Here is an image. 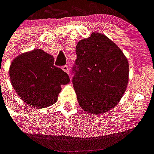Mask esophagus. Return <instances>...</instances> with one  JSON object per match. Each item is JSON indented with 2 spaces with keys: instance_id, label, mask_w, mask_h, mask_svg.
<instances>
[{
  "instance_id": "esophagus-1",
  "label": "esophagus",
  "mask_w": 154,
  "mask_h": 154,
  "mask_svg": "<svg viewBox=\"0 0 154 154\" xmlns=\"http://www.w3.org/2000/svg\"><path fill=\"white\" fill-rule=\"evenodd\" d=\"M62 69L64 72H66L67 73H68V72H69V68H68V65H63V66Z\"/></svg>"
}]
</instances>
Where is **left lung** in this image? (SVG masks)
Returning <instances> with one entry per match:
<instances>
[{
    "instance_id": "left-lung-1",
    "label": "left lung",
    "mask_w": 154,
    "mask_h": 154,
    "mask_svg": "<svg viewBox=\"0 0 154 154\" xmlns=\"http://www.w3.org/2000/svg\"><path fill=\"white\" fill-rule=\"evenodd\" d=\"M72 84L82 109L103 113L114 108L126 91L129 64L118 45L94 32L76 46Z\"/></svg>"
}]
</instances>
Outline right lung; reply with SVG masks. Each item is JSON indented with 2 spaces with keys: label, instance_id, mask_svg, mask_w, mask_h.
<instances>
[{
  "label": "right lung",
  "instance_id": "right-lung-1",
  "mask_svg": "<svg viewBox=\"0 0 154 154\" xmlns=\"http://www.w3.org/2000/svg\"><path fill=\"white\" fill-rule=\"evenodd\" d=\"M54 58L42 50H33L16 57L11 63V84L19 97L32 107L45 108L54 104L61 85L69 77L54 65Z\"/></svg>",
  "mask_w": 154,
  "mask_h": 154
}]
</instances>
